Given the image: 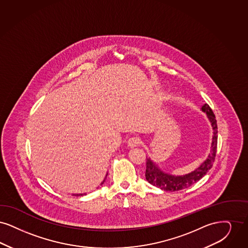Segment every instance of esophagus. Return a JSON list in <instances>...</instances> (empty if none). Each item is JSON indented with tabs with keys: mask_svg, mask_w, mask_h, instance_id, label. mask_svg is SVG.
Returning <instances> with one entry per match:
<instances>
[{
	"mask_svg": "<svg viewBox=\"0 0 248 248\" xmlns=\"http://www.w3.org/2000/svg\"><path fill=\"white\" fill-rule=\"evenodd\" d=\"M140 140L139 137H130L129 140H128V146L130 148H133V147H136L137 145L140 144Z\"/></svg>",
	"mask_w": 248,
	"mask_h": 248,
	"instance_id": "esophagus-1",
	"label": "esophagus"
}]
</instances>
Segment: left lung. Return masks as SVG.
<instances>
[{"label":"left lung","instance_id":"1","mask_svg":"<svg viewBox=\"0 0 248 248\" xmlns=\"http://www.w3.org/2000/svg\"><path fill=\"white\" fill-rule=\"evenodd\" d=\"M201 110L206 114V117L209 120L213 129L210 153L208 154L206 159L192 172L187 173L184 175H173L170 173L163 171L155 162L153 161L150 157L148 158L146 157L147 161H146L145 178H146V181L150 184L155 187H158L164 191H170V192L180 191L191 186L194 183H197L212 168L213 162L215 160L217 143V120H216L214 113L212 112L211 108H209L207 104L202 106Z\"/></svg>","mask_w":248,"mask_h":248}]
</instances>
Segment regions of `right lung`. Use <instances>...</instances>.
<instances>
[{
	"label": "right lung",
	"instance_id": "1",
	"mask_svg": "<svg viewBox=\"0 0 248 248\" xmlns=\"http://www.w3.org/2000/svg\"><path fill=\"white\" fill-rule=\"evenodd\" d=\"M108 172L107 173V175H106V178H105V179H104V181H103V182H102V183H101V185H102V184H104V183H105V181H106V179H107V177H108ZM85 194H73V195H75V196H82V195H85Z\"/></svg>",
	"mask_w": 248,
	"mask_h": 248
}]
</instances>
